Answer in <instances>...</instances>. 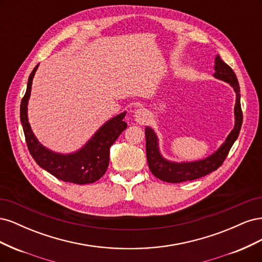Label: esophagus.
<instances>
[{"mask_svg": "<svg viewBox=\"0 0 262 262\" xmlns=\"http://www.w3.org/2000/svg\"><path fill=\"white\" fill-rule=\"evenodd\" d=\"M134 117L139 123H144L147 120V112L144 108H139L134 113Z\"/></svg>", "mask_w": 262, "mask_h": 262, "instance_id": "1", "label": "esophagus"}]
</instances>
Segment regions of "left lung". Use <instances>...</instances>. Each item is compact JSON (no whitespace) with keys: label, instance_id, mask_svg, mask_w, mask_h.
<instances>
[{"label":"left lung","instance_id":"obj_1","mask_svg":"<svg viewBox=\"0 0 262 262\" xmlns=\"http://www.w3.org/2000/svg\"><path fill=\"white\" fill-rule=\"evenodd\" d=\"M214 77L224 81L231 85L236 93V104L234 108L235 125L234 129L228 134L225 142L220 146L215 153L203 158V160L194 162H170L164 158L160 152L158 146V138L154 130L149 126L145 128V141H146V157L149 170L153 175L166 182L178 184V182L190 181L201 178L208 173L216 170L223 164L225 158L233 146L234 142L239 136V131L243 123V112L241 107V90L237 77L231 67L221 59L220 55L215 57V66H214Z\"/></svg>","mask_w":262,"mask_h":262}]
</instances>
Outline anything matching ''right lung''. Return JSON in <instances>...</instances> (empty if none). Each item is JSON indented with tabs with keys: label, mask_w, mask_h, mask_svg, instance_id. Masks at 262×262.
Wrapping results in <instances>:
<instances>
[{
	"label": "right lung",
	"mask_w": 262,
	"mask_h": 262,
	"mask_svg": "<svg viewBox=\"0 0 262 262\" xmlns=\"http://www.w3.org/2000/svg\"><path fill=\"white\" fill-rule=\"evenodd\" d=\"M37 69L38 66L29 75L25 96L20 102V122L29 153L41 168L55 178L77 185L93 184L104 176L108 168L110 146L126 129V123L123 121L126 113L118 115L102 124L92 139L76 152L70 154L52 152L37 140L28 122L27 105Z\"/></svg>",
	"instance_id": "right-lung-1"
}]
</instances>
